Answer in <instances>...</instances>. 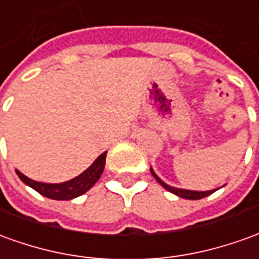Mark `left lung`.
I'll list each match as a JSON object with an SVG mask.
<instances>
[{"label":"left lung","mask_w":259,"mask_h":259,"mask_svg":"<svg viewBox=\"0 0 259 259\" xmlns=\"http://www.w3.org/2000/svg\"><path fill=\"white\" fill-rule=\"evenodd\" d=\"M150 171H151L153 177H154L155 180L158 181V184H160L162 188H165L167 191L172 192L174 195H177V196H180V198L191 199V200H198V199L206 198V196H209V195L214 192V191H218V189H213V191H189V189H181V188H174V186L167 185V184H165L164 181H161L160 177H158V175H157V174L153 171V168H150Z\"/></svg>","instance_id":"left-lung-1"}]
</instances>
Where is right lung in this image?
Here are the masks:
<instances>
[{"instance_id": "1", "label": "right lung", "mask_w": 259, "mask_h": 259, "mask_svg": "<svg viewBox=\"0 0 259 259\" xmlns=\"http://www.w3.org/2000/svg\"><path fill=\"white\" fill-rule=\"evenodd\" d=\"M105 160H106V151L99 155L97 160L92 162L91 167H88L82 174L75 177L73 180L61 182V184H45V182H37L28 178L23 175L21 171H16V175L21 178L23 184H26L30 188H33L36 192H39L43 196L54 200H70V199L81 196L82 193L90 191L92 186L97 184V181L101 178L104 172Z\"/></svg>"}]
</instances>
